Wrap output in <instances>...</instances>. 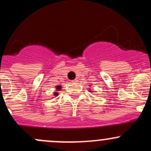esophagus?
Returning a JSON list of instances; mask_svg holds the SVG:
<instances>
[{
	"instance_id": "esophagus-1",
	"label": "esophagus",
	"mask_w": 151,
	"mask_h": 151,
	"mask_svg": "<svg viewBox=\"0 0 151 151\" xmlns=\"http://www.w3.org/2000/svg\"><path fill=\"white\" fill-rule=\"evenodd\" d=\"M77 81H78L77 79H74V80H72V83H76V82H77Z\"/></svg>"
}]
</instances>
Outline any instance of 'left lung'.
Returning <instances> with one entry per match:
<instances>
[{
	"label": "left lung",
	"instance_id": "1",
	"mask_svg": "<svg viewBox=\"0 0 151 151\" xmlns=\"http://www.w3.org/2000/svg\"><path fill=\"white\" fill-rule=\"evenodd\" d=\"M90 90V89H89Z\"/></svg>",
	"mask_w": 151,
	"mask_h": 151
}]
</instances>
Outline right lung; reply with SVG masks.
<instances>
[{
  "label": "right lung",
  "instance_id": "obj_1",
  "mask_svg": "<svg viewBox=\"0 0 151 151\" xmlns=\"http://www.w3.org/2000/svg\"><path fill=\"white\" fill-rule=\"evenodd\" d=\"M55 88H56V90L57 91H60V90H61V89H62V86H60V85H58V86H55ZM54 93V95L53 96H58V92H57V91H55V92L53 93Z\"/></svg>",
  "mask_w": 151,
  "mask_h": 151
}]
</instances>
